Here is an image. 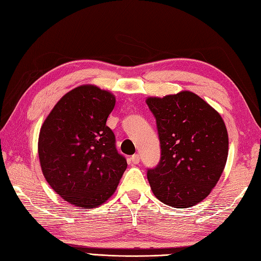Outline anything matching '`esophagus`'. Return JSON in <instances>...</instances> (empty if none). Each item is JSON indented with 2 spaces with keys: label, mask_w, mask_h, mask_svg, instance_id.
<instances>
[{
  "label": "esophagus",
  "mask_w": 261,
  "mask_h": 261,
  "mask_svg": "<svg viewBox=\"0 0 261 261\" xmlns=\"http://www.w3.org/2000/svg\"><path fill=\"white\" fill-rule=\"evenodd\" d=\"M130 160L133 164H138L140 163V155H138V154H134V155L130 158Z\"/></svg>",
  "instance_id": "1"
}]
</instances>
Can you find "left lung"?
Returning <instances> with one entry per match:
<instances>
[{
  "instance_id": "8db88e82",
  "label": "left lung",
  "mask_w": 261,
  "mask_h": 261,
  "mask_svg": "<svg viewBox=\"0 0 261 261\" xmlns=\"http://www.w3.org/2000/svg\"><path fill=\"white\" fill-rule=\"evenodd\" d=\"M156 119L161 160L147 170L155 197L175 208L195 206L211 194L225 168L228 135L217 111L191 91L148 97Z\"/></svg>"
}]
</instances>
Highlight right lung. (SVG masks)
Instances as JSON below:
<instances>
[{"instance_id": "right-lung-1", "label": "right lung", "mask_w": 261, "mask_h": 261, "mask_svg": "<svg viewBox=\"0 0 261 261\" xmlns=\"http://www.w3.org/2000/svg\"><path fill=\"white\" fill-rule=\"evenodd\" d=\"M115 103V95L107 90L83 84L64 94L41 125L42 174L56 194L76 207L102 205L127 168L106 125Z\"/></svg>"}]
</instances>
